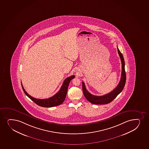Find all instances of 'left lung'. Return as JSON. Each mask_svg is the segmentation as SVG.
I'll return each mask as SVG.
<instances>
[{
	"instance_id": "obj_1",
	"label": "left lung",
	"mask_w": 149,
	"mask_h": 149,
	"mask_svg": "<svg viewBox=\"0 0 149 149\" xmlns=\"http://www.w3.org/2000/svg\"><path fill=\"white\" fill-rule=\"evenodd\" d=\"M119 56L121 59L122 63V73H121V80L117 86L114 89L113 91L107 94L104 95L103 96H95L91 94L86 89L85 84L82 82L83 92L84 94V96L85 97L86 99L89 101L91 103L93 104H106L110 103L118 95L121 93L124 89L125 83H126V75L125 69V61L122 54L117 48Z\"/></svg>"
}]
</instances>
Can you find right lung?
I'll return each mask as SVG.
<instances>
[{"label": "right lung", "mask_w": 149, "mask_h": 149, "mask_svg": "<svg viewBox=\"0 0 149 149\" xmlns=\"http://www.w3.org/2000/svg\"><path fill=\"white\" fill-rule=\"evenodd\" d=\"M74 78H75V76L73 75L66 78L65 80L64 81L63 84L59 91H58L56 94H55L54 96H53L50 98L44 99H36L31 96L25 91L22 83H21V86L25 95L37 105L43 107H54L61 104L65 100L69 83L71 80Z\"/></svg>", "instance_id": "obj_1"}]
</instances>
